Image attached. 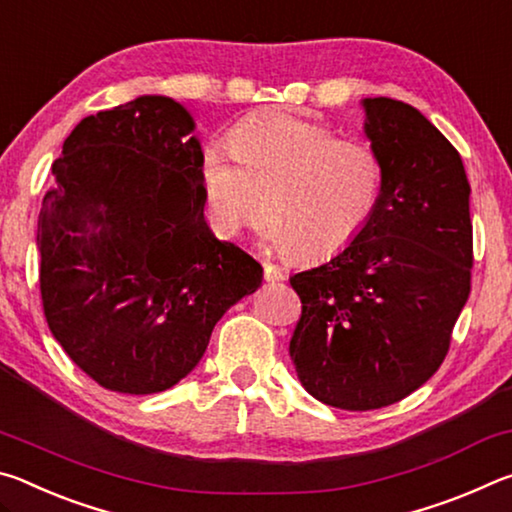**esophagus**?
<instances>
[{
    "instance_id": "esophagus-1",
    "label": "esophagus",
    "mask_w": 512,
    "mask_h": 512,
    "mask_svg": "<svg viewBox=\"0 0 512 512\" xmlns=\"http://www.w3.org/2000/svg\"><path fill=\"white\" fill-rule=\"evenodd\" d=\"M264 277H266L268 282H282L287 275H284L282 268H277V266H273V264L264 262Z\"/></svg>"
}]
</instances>
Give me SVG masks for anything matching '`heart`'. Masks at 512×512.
<instances>
[{"instance_id":"1","label":"heart","mask_w":512,"mask_h":512,"mask_svg":"<svg viewBox=\"0 0 512 512\" xmlns=\"http://www.w3.org/2000/svg\"><path fill=\"white\" fill-rule=\"evenodd\" d=\"M201 151V187L214 230L237 235L264 210V237L282 253L318 262L352 246L377 214L384 167L359 140L284 112L244 119Z\"/></svg>"}]
</instances>
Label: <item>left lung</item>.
I'll return each mask as SVG.
<instances>
[{"label":"left lung","instance_id":"1","mask_svg":"<svg viewBox=\"0 0 512 512\" xmlns=\"http://www.w3.org/2000/svg\"><path fill=\"white\" fill-rule=\"evenodd\" d=\"M384 189L366 232L289 277L302 302L300 384L345 411L395 404L440 368L472 289L470 183L452 142L409 103L366 99Z\"/></svg>","mask_w":512,"mask_h":512}]
</instances>
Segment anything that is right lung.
<instances>
[{
    "label": "right lung",
    "instance_id": "add662e5",
    "mask_svg": "<svg viewBox=\"0 0 512 512\" xmlns=\"http://www.w3.org/2000/svg\"><path fill=\"white\" fill-rule=\"evenodd\" d=\"M192 131L180 103L140 97L81 119L51 167L42 309L67 357L108 391L178 384L219 318L262 284L259 262L207 228Z\"/></svg>",
    "mask_w": 512,
    "mask_h": 512
}]
</instances>
